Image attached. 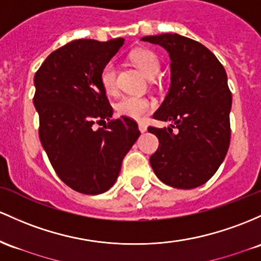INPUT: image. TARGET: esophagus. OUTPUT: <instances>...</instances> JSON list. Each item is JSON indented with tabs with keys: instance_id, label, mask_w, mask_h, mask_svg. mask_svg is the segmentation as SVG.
<instances>
[{
	"instance_id": "34e87169",
	"label": "esophagus",
	"mask_w": 261,
	"mask_h": 261,
	"mask_svg": "<svg viewBox=\"0 0 261 261\" xmlns=\"http://www.w3.org/2000/svg\"><path fill=\"white\" fill-rule=\"evenodd\" d=\"M139 130L141 131L142 134L146 133V131H147V125L144 124V122H140V124H139Z\"/></svg>"
}]
</instances>
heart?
I'll use <instances>...</instances> for the list:
<instances>
[{
    "mask_svg": "<svg viewBox=\"0 0 261 261\" xmlns=\"http://www.w3.org/2000/svg\"><path fill=\"white\" fill-rule=\"evenodd\" d=\"M130 59L148 79H153L160 71V62L156 54L148 49H136L130 53ZM116 64L108 62L100 71V83L105 93L114 95L117 91ZM153 104L142 96H125L117 102L116 110L120 115L134 120H142L152 110Z\"/></svg>",
    "mask_w": 261,
    "mask_h": 261,
    "instance_id": "1",
    "label": "heart"
}]
</instances>
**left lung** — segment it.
Masks as SVG:
<instances>
[{"label": "left lung", "instance_id": "1", "mask_svg": "<svg viewBox=\"0 0 261 261\" xmlns=\"http://www.w3.org/2000/svg\"><path fill=\"white\" fill-rule=\"evenodd\" d=\"M141 41L161 45L171 59L170 89L153 117L172 124L148 127L160 141L150 157L151 167L171 187H199L217 172L230 142L227 73L208 48L187 37L163 33ZM174 125L179 128L176 134Z\"/></svg>", "mask_w": 261, "mask_h": 261}]
</instances>
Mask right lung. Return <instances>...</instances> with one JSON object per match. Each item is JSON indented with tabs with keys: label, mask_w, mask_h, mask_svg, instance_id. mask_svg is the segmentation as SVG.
<instances>
[{
	"label": "right lung",
	"mask_w": 261,
	"mask_h": 261,
	"mask_svg": "<svg viewBox=\"0 0 261 261\" xmlns=\"http://www.w3.org/2000/svg\"><path fill=\"white\" fill-rule=\"evenodd\" d=\"M122 44L124 38L76 39L49 54L34 75L42 146L59 178L79 193L110 190L140 136L130 117L110 120L113 108L100 83L102 67ZM105 119L107 130H93L94 122Z\"/></svg>",
	"instance_id": "1"
}]
</instances>
